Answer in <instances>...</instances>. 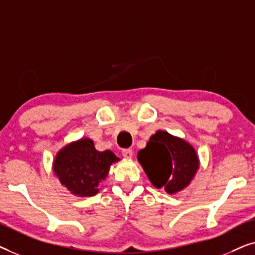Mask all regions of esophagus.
<instances>
[{
  "label": "esophagus",
  "mask_w": 255,
  "mask_h": 255,
  "mask_svg": "<svg viewBox=\"0 0 255 255\" xmlns=\"http://www.w3.org/2000/svg\"><path fill=\"white\" fill-rule=\"evenodd\" d=\"M122 154H123L124 158L130 159V158H132V155H133V151H132V149H130V148H125V149H123V151H122Z\"/></svg>",
  "instance_id": "34e87169"
}]
</instances>
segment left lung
<instances>
[{
    "instance_id": "1",
    "label": "left lung",
    "mask_w": 255,
    "mask_h": 255,
    "mask_svg": "<svg viewBox=\"0 0 255 255\" xmlns=\"http://www.w3.org/2000/svg\"><path fill=\"white\" fill-rule=\"evenodd\" d=\"M138 161L155 188L176 194L189 186L200 161L189 142L167 131H156L146 147L138 152Z\"/></svg>"
}]
</instances>
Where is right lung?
Wrapping results in <instances>:
<instances>
[{
	"instance_id": "add662e5",
	"label": "right lung",
	"mask_w": 255,
	"mask_h": 255,
	"mask_svg": "<svg viewBox=\"0 0 255 255\" xmlns=\"http://www.w3.org/2000/svg\"><path fill=\"white\" fill-rule=\"evenodd\" d=\"M118 160L120 158L109 149L97 151L92 139L82 138L57 153L53 172L73 195L89 197L99 193L100 182L106 179L110 166Z\"/></svg>"
}]
</instances>
